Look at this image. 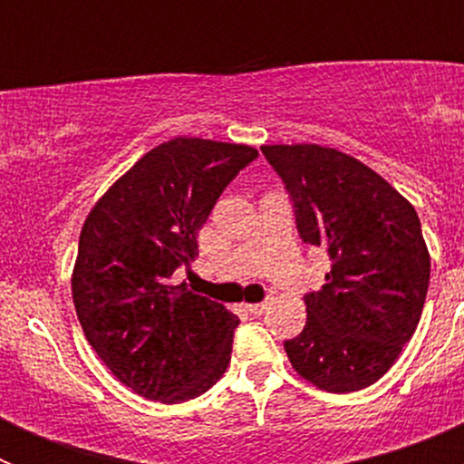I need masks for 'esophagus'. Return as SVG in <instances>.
I'll use <instances>...</instances> for the list:
<instances>
[{"label": "esophagus", "mask_w": 464, "mask_h": 464, "mask_svg": "<svg viewBox=\"0 0 464 464\" xmlns=\"http://www.w3.org/2000/svg\"><path fill=\"white\" fill-rule=\"evenodd\" d=\"M267 309H269L267 302H260V304H246V311H248V314H253V315H262Z\"/></svg>", "instance_id": "esophagus-1"}]
</instances>
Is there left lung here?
I'll return each mask as SVG.
<instances>
[{"instance_id": "left-lung-1", "label": "left lung", "mask_w": 464, "mask_h": 464, "mask_svg": "<svg viewBox=\"0 0 464 464\" xmlns=\"http://www.w3.org/2000/svg\"><path fill=\"white\" fill-rule=\"evenodd\" d=\"M293 195L299 237L332 257L304 295L306 325L285 342L299 376L327 392L376 383L416 332L430 253L416 208L383 176L318 143L262 146Z\"/></svg>"}]
</instances>
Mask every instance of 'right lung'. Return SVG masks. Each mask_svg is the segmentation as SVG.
I'll use <instances>...</instances> for the list:
<instances>
[{"instance_id":"1","label":"right lung","mask_w":464,"mask_h":464,"mask_svg":"<svg viewBox=\"0 0 464 464\" xmlns=\"http://www.w3.org/2000/svg\"><path fill=\"white\" fill-rule=\"evenodd\" d=\"M257 158L246 143L176 137L134 162L94 202L73 262L85 339L121 383L176 404L225 374L239 318L174 283L227 183Z\"/></svg>"}]
</instances>
